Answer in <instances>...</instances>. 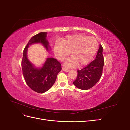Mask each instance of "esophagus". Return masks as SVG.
<instances>
[{"mask_svg":"<svg viewBox=\"0 0 130 130\" xmlns=\"http://www.w3.org/2000/svg\"><path fill=\"white\" fill-rule=\"evenodd\" d=\"M62 70L64 71V72H69V71H70V69H66V68H65V67H62Z\"/></svg>","mask_w":130,"mask_h":130,"instance_id":"obj_1","label":"esophagus"}]
</instances>
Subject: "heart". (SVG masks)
Returning a JSON list of instances; mask_svg holds the SVG:
<instances>
[{
  "label": "heart",
  "mask_w": 130,
  "mask_h": 130,
  "mask_svg": "<svg viewBox=\"0 0 130 130\" xmlns=\"http://www.w3.org/2000/svg\"><path fill=\"white\" fill-rule=\"evenodd\" d=\"M98 48V43L94 37L78 34L66 36L61 43L56 42L54 53L58 59L63 60L70 52L71 57L65 61L64 65L67 67H80L90 62Z\"/></svg>",
  "instance_id": "1"
}]
</instances>
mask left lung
<instances>
[{
    "label": "left lung",
    "mask_w": 130,
    "mask_h": 130,
    "mask_svg": "<svg viewBox=\"0 0 130 130\" xmlns=\"http://www.w3.org/2000/svg\"><path fill=\"white\" fill-rule=\"evenodd\" d=\"M104 64L103 47L100 45L96 58L86 67L77 71V76L76 80L73 82V84L83 90L92 88L100 80Z\"/></svg>",
    "instance_id": "left-lung-1"
}]
</instances>
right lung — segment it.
Instances as JSON below:
<instances>
[{
	"mask_svg": "<svg viewBox=\"0 0 130 130\" xmlns=\"http://www.w3.org/2000/svg\"><path fill=\"white\" fill-rule=\"evenodd\" d=\"M47 34V32H39L30 38L24 50L22 60L23 74L27 84L32 90L38 93L48 91L61 70V64L55 58H47L42 67H36L27 57L28 47L34 44H41L47 51L51 50L46 38Z\"/></svg>",
	"mask_w": 130,
	"mask_h": 130,
	"instance_id": "right-lung-1",
	"label": "right lung"
}]
</instances>
